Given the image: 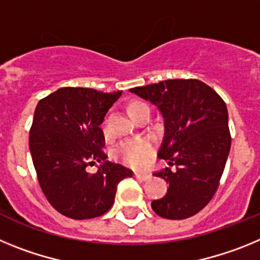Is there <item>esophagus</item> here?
<instances>
[{
    "instance_id": "esophagus-1",
    "label": "esophagus",
    "mask_w": 260,
    "mask_h": 260,
    "mask_svg": "<svg viewBox=\"0 0 260 260\" xmlns=\"http://www.w3.org/2000/svg\"><path fill=\"white\" fill-rule=\"evenodd\" d=\"M134 174L137 178H139V180H142V181H148L151 177H152L150 173H146V172H135Z\"/></svg>"
}]
</instances>
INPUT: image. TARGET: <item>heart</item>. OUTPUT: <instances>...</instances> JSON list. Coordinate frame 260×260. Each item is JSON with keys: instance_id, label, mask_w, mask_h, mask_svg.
Wrapping results in <instances>:
<instances>
[{"instance_id": "1", "label": "heart", "mask_w": 260, "mask_h": 260, "mask_svg": "<svg viewBox=\"0 0 260 260\" xmlns=\"http://www.w3.org/2000/svg\"><path fill=\"white\" fill-rule=\"evenodd\" d=\"M142 104H144V103H132V104L128 105V113L134 108H137L138 105ZM104 132L107 133L105 127ZM153 151H155V147H153L152 142L150 139H146V138H134V139H127V141L122 142V143L117 147L114 153L125 164L138 168L143 167V165H146L147 162L150 161L151 157L153 156Z\"/></svg>"}]
</instances>
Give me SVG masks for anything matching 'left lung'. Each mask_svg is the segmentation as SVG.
Wrapping results in <instances>:
<instances>
[{"label": "left lung", "instance_id": "left-lung-1", "mask_svg": "<svg viewBox=\"0 0 260 260\" xmlns=\"http://www.w3.org/2000/svg\"><path fill=\"white\" fill-rule=\"evenodd\" d=\"M130 92L160 110L164 139L157 156L176 167L153 174L169 187L151 207L164 219H187L212 199L228 160L232 139L226 105L198 79H168Z\"/></svg>", "mask_w": 260, "mask_h": 260}]
</instances>
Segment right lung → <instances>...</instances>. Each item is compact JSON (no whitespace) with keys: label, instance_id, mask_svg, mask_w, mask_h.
Returning <instances> with one entry per match:
<instances>
[{"label":"right lung","instance_id":"right-lung-1","mask_svg":"<svg viewBox=\"0 0 260 260\" xmlns=\"http://www.w3.org/2000/svg\"><path fill=\"white\" fill-rule=\"evenodd\" d=\"M122 91L63 87L38 103L29 130V151L40 187L59 213L93 219L112 208L117 185L133 171L108 161L100 125ZM102 162L96 174L88 165Z\"/></svg>","mask_w":260,"mask_h":260}]
</instances>
